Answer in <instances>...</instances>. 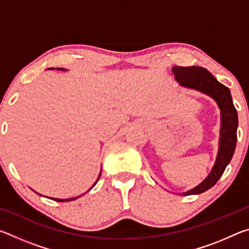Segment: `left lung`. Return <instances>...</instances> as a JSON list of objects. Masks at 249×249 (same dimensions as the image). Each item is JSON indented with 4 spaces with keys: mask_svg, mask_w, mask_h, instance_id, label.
<instances>
[{
    "mask_svg": "<svg viewBox=\"0 0 249 249\" xmlns=\"http://www.w3.org/2000/svg\"><path fill=\"white\" fill-rule=\"evenodd\" d=\"M176 81L181 87L187 89L199 91L209 95L215 101L221 112L220 140L218 151L214 166L208 177L191 190H188L180 196L200 195L208 191L221 178L225 168L233 157L236 142H237V111L233 104L231 91L224 84L218 82L216 78L202 67H172Z\"/></svg>",
    "mask_w": 249,
    "mask_h": 249,
    "instance_id": "1",
    "label": "left lung"
}]
</instances>
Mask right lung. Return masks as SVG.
I'll return each instance as SVG.
<instances>
[{
    "label": "right lung",
    "mask_w": 249,
    "mask_h": 249,
    "mask_svg": "<svg viewBox=\"0 0 249 249\" xmlns=\"http://www.w3.org/2000/svg\"><path fill=\"white\" fill-rule=\"evenodd\" d=\"M49 69H53V68H49ZM57 70H62V71H66L67 69H65V68H57ZM100 177H101V171H100V174H99L98 179H96V181H95V182H94V184L92 185V187H91V188H90L89 190H88V191H90L91 189L94 187V185L96 184V182H98V181H99ZM88 191H87V192H88ZM35 192H36V191H35ZM36 193H37V192H36ZM37 195H39V193H37ZM80 196H74V197H69V199H57V197H52V200H53V201H57V202H68V201H73V200H77L78 197H80Z\"/></svg>",
    "instance_id": "obj_1"
}]
</instances>
